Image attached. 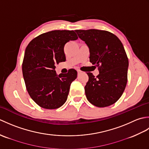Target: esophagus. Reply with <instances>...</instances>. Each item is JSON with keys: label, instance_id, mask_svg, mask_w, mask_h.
Returning <instances> with one entry per match:
<instances>
[{"label": "esophagus", "instance_id": "esophagus-1", "mask_svg": "<svg viewBox=\"0 0 149 149\" xmlns=\"http://www.w3.org/2000/svg\"><path fill=\"white\" fill-rule=\"evenodd\" d=\"M77 73H78V74H79L81 73V71L80 70H77Z\"/></svg>", "mask_w": 149, "mask_h": 149}]
</instances>
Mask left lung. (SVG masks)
<instances>
[{
    "mask_svg": "<svg viewBox=\"0 0 149 149\" xmlns=\"http://www.w3.org/2000/svg\"><path fill=\"white\" fill-rule=\"evenodd\" d=\"M90 49V61L98 66L95 77L88 72L84 87L88 100L99 107L115 104L122 96L127 82L129 61L118 38L107 31L75 30Z\"/></svg>",
    "mask_w": 149,
    "mask_h": 149,
    "instance_id": "left-lung-1",
    "label": "left lung"
}]
</instances>
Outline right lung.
<instances>
[{"mask_svg": "<svg viewBox=\"0 0 149 149\" xmlns=\"http://www.w3.org/2000/svg\"><path fill=\"white\" fill-rule=\"evenodd\" d=\"M78 39L74 31L55 30L40 34L28 44L22 63V73L30 97L39 106L54 109L66 101L70 86L77 72L56 74V65L65 61L64 46Z\"/></svg>", "mask_w": 149, "mask_h": 149, "instance_id": "1", "label": "right lung"}]
</instances>
